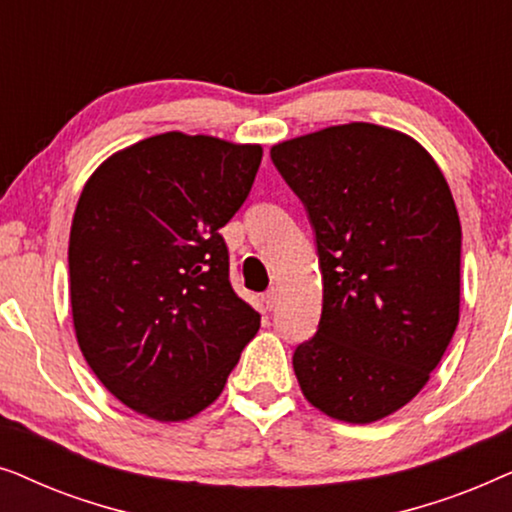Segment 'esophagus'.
Wrapping results in <instances>:
<instances>
[{
	"label": "esophagus",
	"instance_id": "esophagus-1",
	"mask_svg": "<svg viewBox=\"0 0 512 512\" xmlns=\"http://www.w3.org/2000/svg\"><path fill=\"white\" fill-rule=\"evenodd\" d=\"M263 303H265V307H268V310H272V307L277 305V289L265 291L263 293Z\"/></svg>",
	"mask_w": 512,
	"mask_h": 512
}]
</instances>
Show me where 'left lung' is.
<instances>
[{"mask_svg": "<svg viewBox=\"0 0 512 512\" xmlns=\"http://www.w3.org/2000/svg\"><path fill=\"white\" fill-rule=\"evenodd\" d=\"M305 205L324 303L293 352L307 401L370 424L415 398L459 324L461 223L433 158L403 132L333 125L272 146Z\"/></svg>", "mask_w": 512, "mask_h": 512, "instance_id": "1", "label": "left lung"}]
</instances>
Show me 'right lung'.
<instances>
[{
  "instance_id": "add662e5",
  "label": "right lung",
  "mask_w": 512,
  "mask_h": 512,
  "mask_svg": "<svg viewBox=\"0 0 512 512\" xmlns=\"http://www.w3.org/2000/svg\"><path fill=\"white\" fill-rule=\"evenodd\" d=\"M261 158V146L165 132L104 160L83 186L69 233L76 340L135 412L198 415L261 326L230 286L219 233Z\"/></svg>"
}]
</instances>
